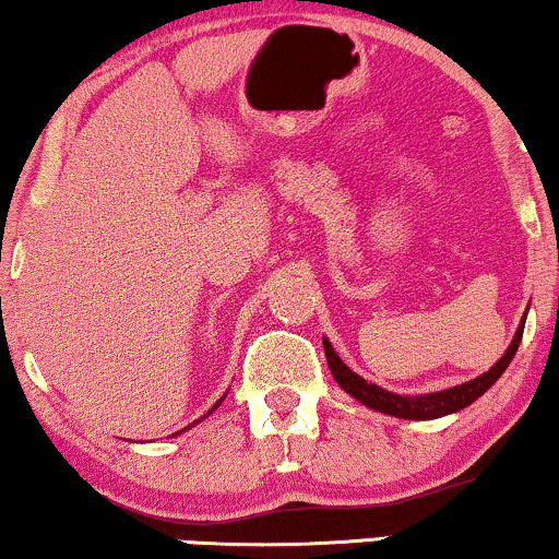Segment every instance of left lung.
<instances>
[{"mask_svg": "<svg viewBox=\"0 0 559 559\" xmlns=\"http://www.w3.org/2000/svg\"><path fill=\"white\" fill-rule=\"evenodd\" d=\"M524 320H526V316H524ZM524 320H522V325H519V331L514 335V341H511V346L507 348V354H503L499 361H496L486 373H480L478 379L468 381V384L445 389V392L423 394V396H402V394L386 392V389H381L377 384H369V381H366L364 377H358V373L350 371L348 366L341 361L338 354H335L333 346L325 338H323V348H325V358H328V366H331L333 379L338 381L343 392L356 396V400L366 404V407L384 412V415L404 417V419H435V417L450 415V412L468 407L471 402H476L478 396L484 394L486 389L501 377L503 369H507V366L511 364V358H514L519 343H522Z\"/></svg>", "mask_w": 559, "mask_h": 559, "instance_id": "left-lung-1", "label": "left lung"}]
</instances>
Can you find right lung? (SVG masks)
<instances>
[{
  "label": "right lung",
  "mask_w": 559,
  "mask_h": 559,
  "mask_svg": "<svg viewBox=\"0 0 559 559\" xmlns=\"http://www.w3.org/2000/svg\"><path fill=\"white\" fill-rule=\"evenodd\" d=\"M216 407H218V404H216ZM216 407H213V409H216ZM213 409H211V412H213ZM211 412H209V415H211ZM188 427H190V425H188ZM180 432H182V430H180Z\"/></svg>",
  "instance_id": "right-lung-1"
}]
</instances>
